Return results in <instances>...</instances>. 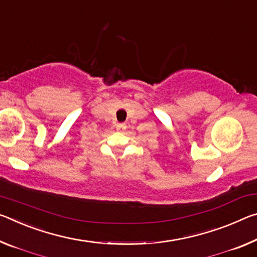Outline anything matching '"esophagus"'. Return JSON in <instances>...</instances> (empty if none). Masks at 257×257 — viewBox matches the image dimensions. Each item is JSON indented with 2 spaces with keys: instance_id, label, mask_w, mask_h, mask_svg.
<instances>
[{
  "instance_id": "esophagus-1",
  "label": "esophagus",
  "mask_w": 257,
  "mask_h": 257,
  "mask_svg": "<svg viewBox=\"0 0 257 257\" xmlns=\"http://www.w3.org/2000/svg\"><path fill=\"white\" fill-rule=\"evenodd\" d=\"M116 129L117 130H124L125 129V124L124 123H117L116 124Z\"/></svg>"
}]
</instances>
